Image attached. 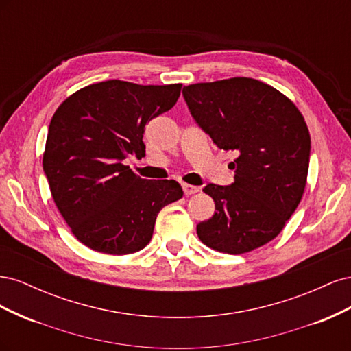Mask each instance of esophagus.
Segmentation results:
<instances>
[{
	"instance_id": "1",
	"label": "esophagus",
	"mask_w": 351,
	"mask_h": 351,
	"mask_svg": "<svg viewBox=\"0 0 351 351\" xmlns=\"http://www.w3.org/2000/svg\"><path fill=\"white\" fill-rule=\"evenodd\" d=\"M183 190H184L186 196H190V195H195V193L200 192V187H196L192 184H183Z\"/></svg>"
}]
</instances>
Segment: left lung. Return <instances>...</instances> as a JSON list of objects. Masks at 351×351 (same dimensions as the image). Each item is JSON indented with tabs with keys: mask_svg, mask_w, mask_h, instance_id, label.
<instances>
[{
	"mask_svg": "<svg viewBox=\"0 0 351 351\" xmlns=\"http://www.w3.org/2000/svg\"><path fill=\"white\" fill-rule=\"evenodd\" d=\"M183 97L217 147L237 155L228 165L234 183L204 189L215 212L196 227L200 241L230 254L263 246L280 234L304 192L311 134L302 112L250 77L189 84Z\"/></svg>",
	"mask_w": 351,
	"mask_h": 351,
	"instance_id": "8db88e82",
	"label": "left lung"
}]
</instances>
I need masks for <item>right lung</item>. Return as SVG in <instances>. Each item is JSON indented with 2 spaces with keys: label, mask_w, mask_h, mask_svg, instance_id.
<instances>
[{
  "label": "right lung",
  "mask_w": 351,
  "mask_h": 351,
  "mask_svg": "<svg viewBox=\"0 0 351 351\" xmlns=\"http://www.w3.org/2000/svg\"><path fill=\"white\" fill-rule=\"evenodd\" d=\"M180 90V83L107 80L74 92L52 115L42 165L60 214L84 246L139 252L159 210L183 197L176 180L141 178L124 165L145 156V125L171 110Z\"/></svg>",
  "instance_id": "obj_1"
}]
</instances>
